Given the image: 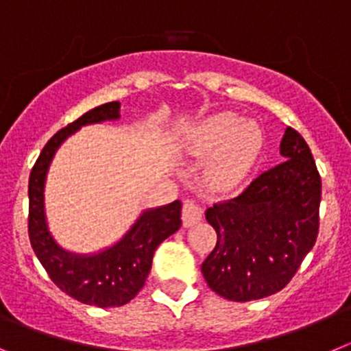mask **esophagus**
I'll return each instance as SVG.
<instances>
[{
    "mask_svg": "<svg viewBox=\"0 0 351 351\" xmlns=\"http://www.w3.org/2000/svg\"><path fill=\"white\" fill-rule=\"evenodd\" d=\"M201 219H203V208H201V204H197L195 201H192V199L185 201V204H183V210H182L183 226L192 227V226H195V223H197Z\"/></svg>",
    "mask_w": 351,
    "mask_h": 351,
    "instance_id": "34e87169",
    "label": "esophagus"
}]
</instances>
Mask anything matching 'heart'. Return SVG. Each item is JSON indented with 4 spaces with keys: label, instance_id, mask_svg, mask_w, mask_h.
Wrapping results in <instances>:
<instances>
[{
    "label": "heart",
    "instance_id": "b5f03b06",
    "mask_svg": "<svg viewBox=\"0 0 351 351\" xmlns=\"http://www.w3.org/2000/svg\"><path fill=\"white\" fill-rule=\"evenodd\" d=\"M262 147V134L252 122L236 115L222 113L195 125L182 138V150L189 156L211 157L208 176L215 185L234 187L257 159Z\"/></svg>",
    "mask_w": 351,
    "mask_h": 351
}]
</instances>
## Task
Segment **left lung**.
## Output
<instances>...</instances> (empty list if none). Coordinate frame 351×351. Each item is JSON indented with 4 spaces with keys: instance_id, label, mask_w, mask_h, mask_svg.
<instances>
[{
    "instance_id": "1",
    "label": "left lung",
    "mask_w": 351,
    "mask_h": 351,
    "mask_svg": "<svg viewBox=\"0 0 351 351\" xmlns=\"http://www.w3.org/2000/svg\"><path fill=\"white\" fill-rule=\"evenodd\" d=\"M280 154L287 160L206 210L217 246L201 271L208 287L229 301L280 292L317 241L322 180L311 150L287 128Z\"/></svg>"
}]
</instances>
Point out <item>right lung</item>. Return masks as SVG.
<instances>
[{"mask_svg": "<svg viewBox=\"0 0 351 351\" xmlns=\"http://www.w3.org/2000/svg\"><path fill=\"white\" fill-rule=\"evenodd\" d=\"M121 119V103L112 101L84 113L58 131L43 147L29 175V241L47 274L69 298L97 308L124 306L145 285L154 252L182 226V203L145 210L121 241L90 255L66 252L50 234L45 217L47 171L62 141L82 125Z\"/></svg>", "mask_w": 351, "mask_h": 351, "instance_id": "right-lung-1", "label": "right lung"}]
</instances>
